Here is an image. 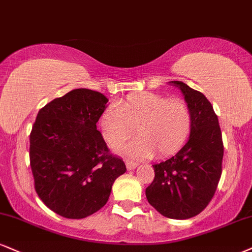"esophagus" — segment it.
Masks as SVG:
<instances>
[{
  "label": "esophagus",
  "mask_w": 252,
  "mask_h": 252,
  "mask_svg": "<svg viewBox=\"0 0 252 252\" xmlns=\"http://www.w3.org/2000/svg\"><path fill=\"white\" fill-rule=\"evenodd\" d=\"M126 167L128 170H132L138 167V163L134 162V161H132V160H126Z\"/></svg>",
  "instance_id": "1"
}]
</instances>
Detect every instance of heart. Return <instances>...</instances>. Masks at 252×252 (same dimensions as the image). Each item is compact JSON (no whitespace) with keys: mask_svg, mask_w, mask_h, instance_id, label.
<instances>
[{"mask_svg":"<svg viewBox=\"0 0 252 252\" xmlns=\"http://www.w3.org/2000/svg\"><path fill=\"white\" fill-rule=\"evenodd\" d=\"M191 111L182 99L145 92L132 95L119 106H107L99 119L101 133L112 148L120 147L131 138L134 129L139 135L121 150L134 159H147L174 154L187 140L191 129Z\"/></svg>","mask_w":252,"mask_h":252,"instance_id":"obj_1","label":"heart"}]
</instances>
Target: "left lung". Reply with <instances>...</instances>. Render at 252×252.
Wrapping results in <instances>:
<instances>
[{
    "instance_id": "8db88e82",
    "label": "left lung",
    "mask_w": 252,
    "mask_h": 252,
    "mask_svg": "<svg viewBox=\"0 0 252 252\" xmlns=\"http://www.w3.org/2000/svg\"><path fill=\"white\" fill-rule=\"evenodd\" d=\"M170 83L179 86L190 107V135L174 157L154 164L155 176L146 197L161 215L186 220L198 215L212 201L221 179L224 148L219 118L206 95L183 82Z\"/></svg>"
}]
</instances>
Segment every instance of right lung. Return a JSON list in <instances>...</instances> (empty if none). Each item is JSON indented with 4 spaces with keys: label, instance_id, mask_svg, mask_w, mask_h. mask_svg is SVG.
<instances>
[{
    "label": "right lung",
    "instance_id": "right-lung-1",
    "mask_svg": "<svg viewBox=\"0 0 252 252\" xmlns=\"http://www.w3.org/2000/svg\"><path fill=\"white\" fill-rule=\"evenodd\" d=\"M108 99L76 89L42 107L30 133L35 190L49 209L84 219L106 204L113 182L126 172L110 153L97 123Z\"/></svg>",
    "mask_w": 252,
    "mask_h": 252
}]
</instances>
